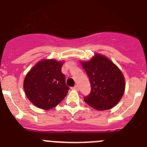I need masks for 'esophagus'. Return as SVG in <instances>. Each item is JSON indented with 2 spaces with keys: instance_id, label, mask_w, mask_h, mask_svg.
<instances>
[{
  "instance_id": "esophagus-1",
  "label": "esophagus",
  "mask_w": 147,
  "mask_h": 147,
  "mask_svg": "<svg viewBox=\"0 0 147 147\" xmlns=\"http://www.w3.org/2000/svg\"><path fill=\"white\" fill-rule=\"evenodd\" d=\"M71 89H72V90H79V87H78V85H76V86H74V87H73Z\"/></svg>"
}]
</instances>
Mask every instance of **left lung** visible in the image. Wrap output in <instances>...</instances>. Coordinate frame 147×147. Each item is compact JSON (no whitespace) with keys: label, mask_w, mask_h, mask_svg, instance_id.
I'll return each mask as SVG.
<instances>
[{"label":"left lung","mask_w":147,"mask_h":147,"mask_svg":"<svg viewBox=\"0 0 147 147\" xmlns=\"http://www.w3.org/2000/svg\"><path fill=\"white\" fill-rule=\"evenodd\" d=\"M91 84V91L84 98L90 106L96 110L110 109L121 100L125 92V78L117 65L101 55L90 61L82 62Z\"/></svg>","instance_id":"left-lung-1"}]
</instances>
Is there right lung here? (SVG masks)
<instances>
[{"mask_svg":"<svg viewBox=\"0 0 147 147\" xmlns=\"http://www.w3.org/2000/svg\"><path fill=\"white\" fill-rule=\"evenodd\" d=\"M62 66V62L52 59L41 60L25 76L24 90L26 96L38 108L51 109L66 96L69 87L65 84Z\"/></svg>","mask_w":147,"mask_h":147,"instance_id":"right-lung-1","label":"right lung"}]
</instances>
